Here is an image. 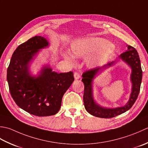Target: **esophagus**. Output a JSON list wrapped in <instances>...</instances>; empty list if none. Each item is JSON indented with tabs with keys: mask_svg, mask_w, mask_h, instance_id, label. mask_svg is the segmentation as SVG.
<instances>
[{
	"mask_svg": "<svg viewBox=\"0 0 148 148\" xmlns=\"http://www.w3.org/2000/svg\"><path fill=\"white\" fill-rule=\"evenodd\" d=\"M80 77V74L79 73H77V72H75V73H74V78H75V79L77 80Z\"/></svg>",
	"mask_w": 148,
	"mask_h": 148,
	"instance_id": "34e87169",
	"label": "esophagus"
}]
</instances>
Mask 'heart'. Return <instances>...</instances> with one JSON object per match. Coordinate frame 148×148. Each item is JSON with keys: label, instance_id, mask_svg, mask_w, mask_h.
Wrapping results in <instances>:
<instances>
[{"label": "heart", "instance_id": "obj_1", "mask_svg": "<svg viewBox=\"0 0 148 148\" xmlns=\"http://www.w3.org/2000/svg\"><path fill=\"white\" fill-rule=\"evenodd\" d=\"M71 49L73 56L85 58L86 64L91 68H95L103 64L114 52L113 45L109 41L99 38H86L74 41ZM65 59L70 63L73 62V57L70 54H65Z\"/></svg>", "mask_w": 148, "mask_h": 148}]
</instances>
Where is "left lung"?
<instances>
[{"label":"left lung","mask_w":148,"mask_h":148,"mask_svg":"<svg viewBox=\"0 0 148 148\" xmlns=\"http://www.w3.org/2000/svg\"><path fill=\"white\" fill-rule=\"evenodd\" d=\"M128 50L121 54L119 58L126 62L132 69L130 80L132 82V92L128 101L122 107L116 108H107L98 105L94 99L92 91V84L96 75L102 69L110 67L115 64L116 61L103 65L101 67L91 69L82 74V81L84 84L83 96L84 107L86 110L91 115L101 118H112L120 115L128 110L136 101L139 94L140 84L143 77L140 61L137 51L130 45H127Z\"/></svg>","instance_id":"8db88e82"}]
</instances>
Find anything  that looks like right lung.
Here are the masks:
<instances>
[{"instance_id": "right-lung-1", "label": "right lung", "mask_w": 148, "mask_h": 148, "mask_svg": "<svg viewBox=\"0 0 148 148\" xmlns=\"http://www.w3.org/2000/svg\"><path fill=\"white\" fill-rule=\"evenodd\" d=\"M49 41L34 36L15 50L7 70V80L12 98L22 109L37 116L57 114L62 98L74 80L72 71L57 73L49 65L44 66L38 76H32L29 64Z\"/></svg>"}]
</instances>
